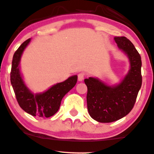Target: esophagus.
Wrapping results in <instances>:
<instances>
[{"label":"esophagus","mask_w":154,"mask_h":154,"mask_svg":"<svg viewBox=\"0 0 154 154\" xmlns=\"http://www.w3.org/2000/svg\"><path fill=\"white\" fill-rule=\"evenodd\" d=\"M85 74L83 72H80L78 74V80L79 81H82L84 80V77H85Z\"/></svg>","instance_id":"34e87169"}]
</instances>
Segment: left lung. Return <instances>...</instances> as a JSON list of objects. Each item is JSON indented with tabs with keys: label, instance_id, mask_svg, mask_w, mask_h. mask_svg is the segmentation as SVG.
Returning <instances> with one entry per match:
<instances>
[{
	"label": "left lung",
	"instance_id": "8db88e82",
	"mask_svg": "<svg viewBox=\"0 0 154 154\" xmlns=\"http://www.w3.org/2000/svg\"><path fill=\"white\" fill-rule=\"evenodd\" d=\"M118 47L128 56L130 69L121 83L109 86L94 77L85 79L87 106L91 117L100 123H110L131 112L142 85V60L134 45L125 36H116Z\"/></svg>",
	"mask_w": 154,
	"mask_h": 154
}]
</instances>
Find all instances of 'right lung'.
Masks as SVG:
<instances>
[{"mask_svg": "<svg viewBox=\"0 0 154 154\" xmlns=\"http://www.w3.org/2000/svg\"><path fill=\"white\" fill-rule=\"evenodd\" d=\"M30 38L23 42L14 52L11 71V83L20 107L33 116L49 118L58 112L63 96L73 88L77 81V76L69 77L64 82L52 86L42 94H33L25 85L20 72V61L22 53L28 45Z\"/></svg>", "mask_w": 154, "mask_h": 154, "instance_id": "right-lung-1", "label": "right lung"}]
</instances>
